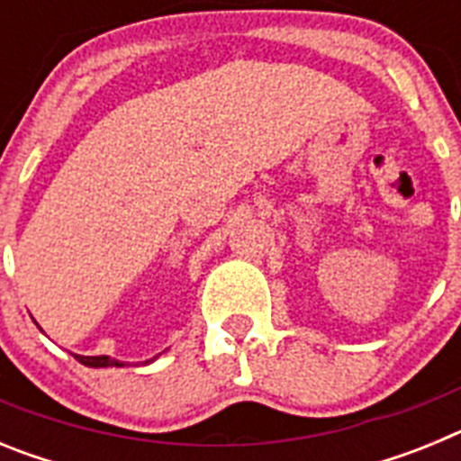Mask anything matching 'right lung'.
I'll list each match as a JSON object with an SVG mask.
<instances>
[{"mask_svg":"<svg viewBox=\"0 0 461 461\" xmlns=\"http://www.w3.org/2000/svg\"><path fill=\"white\" fill-rule=\"evenodd\" d=\"M76 360L87 365V367H124V362L113 360L108 356H76Z\"/></svg>","mask_w":461,"mask_h":461,"instance_id":"right-lung-1","label":"right lung"}]
</instances>
